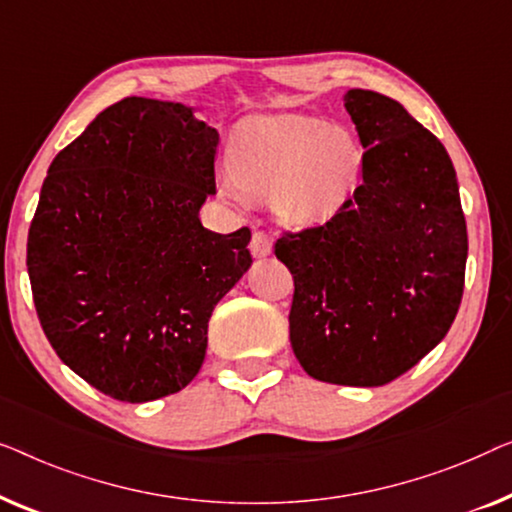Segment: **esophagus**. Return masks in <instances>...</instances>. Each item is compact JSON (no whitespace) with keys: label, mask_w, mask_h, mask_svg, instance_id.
Masks as SVG:
<instances>
[{"label":"esophagus","mask_w":512,"mask_h":512,"mask_svg":"<svg viewBox=\"0 0 512 512\" xmlns=\"http://www.w3.org/2000/svg\"><path fill=\"white\" fill-rule=\"evenodd\" d=\"M273 248V239L271 234L262 232V229H255L253 232V241H250V250H253L255 257H266Z\"/></svg>","instance_id":"34e87169"}]
</instances>
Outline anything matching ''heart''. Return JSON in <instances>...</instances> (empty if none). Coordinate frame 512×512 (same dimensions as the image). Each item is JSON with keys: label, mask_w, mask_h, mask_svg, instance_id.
I'll return each instance as SVG.
<instances>
[{"label": "heart", "mask_w": 512, "mask_h": 512, "mask_svg": "<svg viewBox=\"0 0 512 512\" xmlns=\"http://www.w3.org/2000/svg\"><path fill=\"white\" fill-rule=\"evenodd\" d=\"M362 167V143L350 129L306 115H276L243 129L220 190L234 201L246 199V192L271 197L278 218L315 225L348 204Z\"/></svg>", "instance_id": "obj_1"}]
</instances>
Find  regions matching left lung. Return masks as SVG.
I'll use <instances>...</instances> for the list:
<instances>
[{"mask_svg": "<svg viewBox=\"0 0 512 512\" xmlns=\"http://www.w3.org/2000/svg\"><path fill=\"white\" fill-rule=\"evenodd\" d=\"M364 146L362 185L325 225L285 232L290 341L308 376L378 387L434 350L462 304L469 236L443 143L373 90L343 97Z\"/></svg>", "mask_w": 512, "mask_h": 512, "instance_id": "8db88e82", "label": "left lung"}]
</instances>
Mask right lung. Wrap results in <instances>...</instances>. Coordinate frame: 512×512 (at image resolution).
<instances>
[{"mask_svg":"<svg viewBox=\"0 0 512 512\" xmlns=\"http://www.w3.org/2000/svg\"><path fill=\"white\" fill-rule=\"evenodd\" d=\"M218 132L174 102L125 97L60 150L27 236V271L57 357L106 397L181 392L208 320L253 264L250 229L215 234Z\"/></svg>","mask_w":512,"mask_h":512,"instance_id":"right-lung-1","label":"right lung"}]
</instances>
